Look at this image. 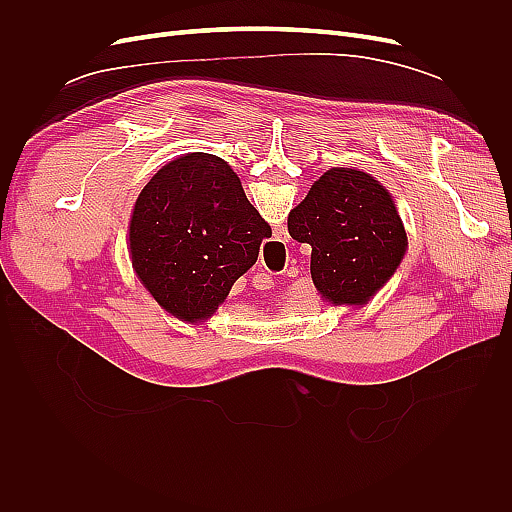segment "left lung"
I'll return each instance as SVG.
<instances>
[{"mask_svg":"<svg viewBox=\"0 0 512 512\" xmlns=\"http://www.w3.org/2000/svg\"><path fill=\"white\" fill-rule=\"evenodd\" d=\"M294 241L312 245V280L324 301L365 305L404 260L408 237L395 200L371 175L331 168L288 215Z\"/></svg>","mask_w":512,"mask_h":512,"instance_id":"1","label":"left lung"}]
</instances>
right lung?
Here are the masks:
<instances>
[{
  "label": "right lung",
  "instance_id": "add662e5",
  "mask_svg": "<svg viewBox=\"0 0 512 512\" xmlns=\"http://www.w3.org/2000/svg\"><path fill=\"white\" fill-rule=\"evenodd\" d=\"M271 226L222 158L188 153L162 166L138 194L130 254L138 280L185 322L213 316L250 269Z\"/></svg>",
  "mask_w": 512,
  "mask_h": 512
}]
</instances>
